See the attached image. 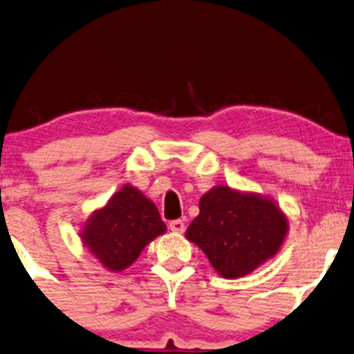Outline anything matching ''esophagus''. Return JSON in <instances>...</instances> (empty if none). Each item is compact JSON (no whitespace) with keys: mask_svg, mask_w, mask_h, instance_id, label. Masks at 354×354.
<instances>
[{"mask_svg":"<svg viewBox=\"0 0 354 354\" xmlns=\"http://www.w3.org/2000/svg\"><path fill=\"white\" fill-rule=\"evenodd\" d=\"M169 228H170V231H174V233H184L185 223L182 220H172L169 223Z\"/></svg>","mask_w":354,"mask_h":354,"instance_id":"34e87169","label":"esophagus"}]
</instances>
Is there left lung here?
Instances as JSON below:
<instances>
[{
    "instance_id": "8db88e82",
    "label": "left lung",
    "mask_w": 354,
    "mask_h": 354,
    "mask_svg": "<svg viewBox=\"0 0 354 354\" xmlns=\"http://www.w3.org/2000/svg\"><path fill=\"white\" fill-rule=\"evenodd\" d=\"M185 236L225 279L243 277L277 254L287 218L276 202L218 185L203 195Z\"/></svg>"
}]
</instances>
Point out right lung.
I'll return each instance as SVG.
<instances>
[{"mask_svg": "<svg viewBox=\"0 0 354 354\" xmlns=\"http://www.w3.org/2000/svg\"><path fill=\"white\" fill-rule=\"evenodd\" d=\"M165 223L156 205L138 189L124 185L102 210L88 218L82 239L104 268L120 272L134 263Z\"/></svg>", "mask_w": 354, "mask_h": 354, "instance_id": "add662e5", "label": "right lung"}]
</instances>
